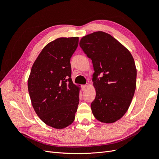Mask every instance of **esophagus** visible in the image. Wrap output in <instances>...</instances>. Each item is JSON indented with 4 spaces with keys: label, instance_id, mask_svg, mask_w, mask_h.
I'll use <instances>...</instances> for the list:
<instances>
[{
    "label": "esophagus",
    "instance_id": "34e87169",
    "mask_svg": "<svg viewBox=\"0 0 159 159\" xmlns=\"http://www.w3.org/2000/svg\"><path fill=\"white\" fill-rule=\"evenodd\" d=\"M86 87H87V85H82V89L85 90L86 89Z\"/></svg>",
    "mask_w": 159,
    "mask_h": 159
}]
</instances>
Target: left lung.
I'll return each instance as SVG.
<instances>
[{"mask_svg": "<svg viewBox=\"0 0 159 159\" xmlns=\"http://www.w3.org/2000/svg\"><path fill=\"white\" fill-rule=\"evenodd\" d=\"M80 46L91 60L95 98L94 117L113 123L127 112L136 88L137 70L130 52L107 33L95 32L81 38Z\"/></svg>", "mask_w": 159, "mask_h": 159, "instance_id": "obj_1", "label": "left lung"}]
</instances>
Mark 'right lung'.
<instances>
[{
    "mask_svg": "<svg viewBox=\"0 0 159 159\" xmlns=\"http://www.w3.org/2000/svg\"><path fill=\"white\" fill-rule=\"evenodd\" d=\"M79 38L50 42L34 63L28 80L32 105L42 121L56 129L70 125L79 104V88L72 82L70 59Z\"/></svg>",
    "mask_w": 159,
    "mask_h": 159,
    "instance_id": "1",
    "label": "right lung"
}]
</instances>
